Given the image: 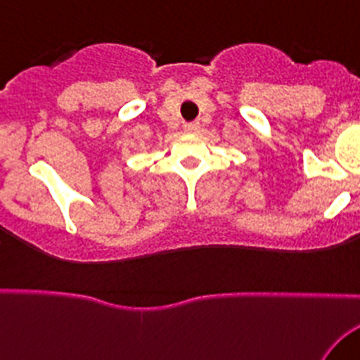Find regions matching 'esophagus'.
Segmentation results:
<instances>
[{
    "label": "esophagus",
    "mask_w": 360,
    "mask_h": 360,
    "mask_svg": "<svg viewBox=\"0 0 360 360\" xmlns=\"http://www.w3.org/2000/svg\"><path fill=\"white\" fill-rule=\"evenodd\" d=\"M184 129H186L188 132H197V130H200V123H198V122L186 123V125H184Z\"/></svg>",
    "instance_id": "34e87169"
}]
</instances>
